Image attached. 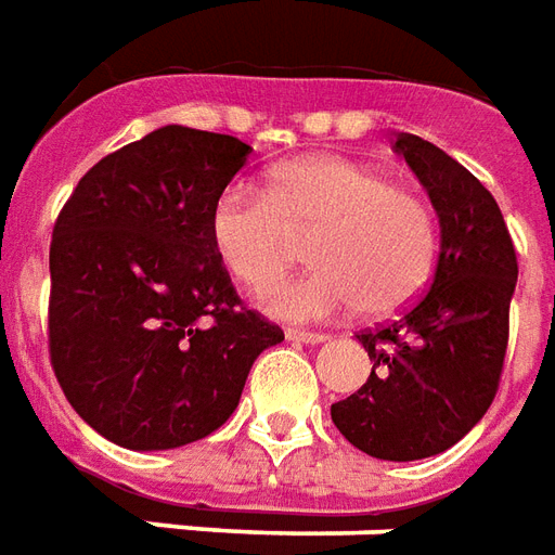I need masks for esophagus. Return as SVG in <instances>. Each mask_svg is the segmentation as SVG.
<instances>
[{
    "label": "esophagus",
    "instance_id": "esophagus-1",
    "mask_svg": "<svg viewBox=\"0 0 555 555\" xmlns=\"http://www.w3.org/2000/svg\"><path fill=\"white\" fill-rule=\"evenodd\" d=\"M330 335L323 332H306V330H288V340H299V344H323Z\"/></svg>",
    "mask_w": 555,
    "mask_h": 555
}]
</instances>
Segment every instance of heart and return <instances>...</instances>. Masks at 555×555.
I'll return each instance as SVG.
<instances>
[{
  "label": "heart",
  "instance_id": "heart-1",
  "mask_svg": "<svg viewBox=\"0 0 555 555\" xmlns=\"http://www.w3.org/2000/svg\"><path fill=\"white\" fill-rule=\"evenodd\" d=\"M211 244L249 288L279 279L297 258V237L314 232V270L267 288L273 318L326 320L361 306L371 318L405 309L433 276L438 220L429 199L371 164L309 155L279 164L267 191L229 182L208 215Z\"/></svg>",
  "mask_w": 555,
  "mask_h": 555
}]
</instances>
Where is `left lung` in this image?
Here are the masks:
<instances>
[{"label":"left lung","mask_w":555,"mask_h":555,"mask_svg":"<svg viewBox=\"0 0 555 555\" xmlns=\"http://www.w3.org/2000/svg\"><path fill=\"white\" fill-rule=\"evenodd\" d=\"M393 150L433 199L441 253L412 309L356 335L373 371L332 405V424L361 453L414 462L462 441L494 400L518 258L500 205L470 170L409 131Z\"/></svg>","instance_id":"obj_1"}]
</instances>
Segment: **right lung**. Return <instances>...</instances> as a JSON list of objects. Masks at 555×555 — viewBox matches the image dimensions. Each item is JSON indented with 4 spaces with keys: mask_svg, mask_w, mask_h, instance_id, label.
I'll return each instance as SVG.
<instances>
[{
    "mask_svg": "<svg viewBox=\"0 0 555 555\" xmlns=\"http://www.w3.org/2000/svg\"><path fill=\"white\" fill-rule=\"evenodd\" d=\"M253 146L162 126L105 155L49 246V356L69 405L126 450H173L237 409L253 361L285 340L244 309L208 215Z\"/></svg>",
    "mask_w": 555,
    "mask_h": 555,
    "instance_id": "1",
    "label": "right lung"
}]
</instances>
